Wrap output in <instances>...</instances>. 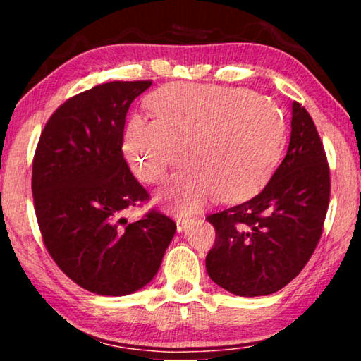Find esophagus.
Segmentation results:
<instances>
[{
    "label": "esophagus",
    "instance_id": "34e87169",
    "mask_svg": "<svg viewBox=\"0 0 361 361\" xmlns=\"http://www.w3.org/2000/svg\"><path fill=\"white\" fill-rule=\"evenodd\" d=\"M189 223H191V219H189V218H181V216L176 218V231L183 232L188 228Z\"/></svg>",
    "mask_w": 361,
    "mask_h": 361
}]
</instances>
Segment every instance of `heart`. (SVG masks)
I'll return each mask as SVG.
<instances>
[{
  "mask_svg": "<svg viewBox=\"0 0 361 361\" xmlns=\"http://www.w3.org/2000/svg\"><path fill=\"white\" fill-rule=\"evenodd\" d=\"M152 119L132 114L124 130V156L133 175L156 185L181 156L186 159L159 199L176 213H192L218 194L239 199L262 186L285 145V119L277 105L252 90L175 82L149 95Z\"/></svg>",
  "mask_w": 361,
  "mask_h": 361,
  "instance_id": "b5f03b06",
  "label": "heart"
}]
</instances>
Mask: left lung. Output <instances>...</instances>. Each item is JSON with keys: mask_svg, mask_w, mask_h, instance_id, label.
<instances>
[{"mask_svg": "<svg viewBox=\"0 0 361 361\" xmlns=\"http://www.w3.org/2000/svg\"><path fill=\"white\" fill-rule=\"evenodd\" d=\"M329 167L307 109L293 102L283 161L258 194L207 216L216 232L210 279L237 296L272 295L312 256L329 204Z\"/></svg>", "mask_w": 361, "mask_h": 361, "instance_id": "obj_1", "label": "left lung"}]
</instances>
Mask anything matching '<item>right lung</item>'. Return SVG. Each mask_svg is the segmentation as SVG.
Returning <instances> with one entry per match:
<instances>
[{
    "label": "right lung",
    "instance_id": "1",
    "mask_svg": "<svg viewBox=\"0 0 361 361\" xmlns=\"http://www.w3.org/2000/svg\"><path fill=\"white\" fill-rule=\"evenodd\" d=\"M152 81H113L66 100L46 122L33 157L36 219L49 255L73 282L102 296H124L156 276L176 224L149 200L122 154L130 103Z\"/></svg>",
    "mask_w": 361,
    "mask_h": 361
}]
</instances>
